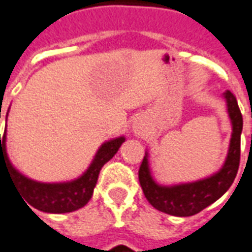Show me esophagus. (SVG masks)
<instances>
[{"label":"esophagus","mask_w":252,"mask_h":252,"mask_svg":"<svg viewBox=\"0 0 252 252\" xmlns=\"http://www.w3.org/2000/svg\"><path fill=\"white\" fill-rule=\"evenodd\" d=\"M133 130L136 134H143L144 133V126L141 124H134Z\"/></svg>","instance_id":"1"}]
</instances>
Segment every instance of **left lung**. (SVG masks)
Instances as JSON below:
<instances>
[{
	"mask_svg": "<svg viewBox=\"0 0 252 252\" xmlns=\"http://www.w3.org/2000/svg\"><path fill=\"white\" fill-rule=\"evenodd\" d=\"M223 99L227 105V113L233 132L227 156L218 172L193 182L160 185L152 176L148 160L149 155L145 152L139 170V181L145 198L155 209L174 217L194 216L216 202L233 185L241 160V133L243 119L235 96L230 91H226L223 92Z\"/></svg>",
	"mask_w": 252,
	"mask_h": 252,
	"instance_id": "obj_1",
	"label": "left lung"
}]
</instances>
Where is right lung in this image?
I'll use <instances>...</instances> for the list:
<instances>
[{
    "label": "right lung",
    "mask_w": 252,
    "mask_h": 252,
    "mask_svg": "<svg viewBox=\"0 0 252 252\" xmlns=\"http://www.w3.org/2000/svg\"><path fill=\"white\" fill-rule=\"evenodd\" d=\"M124 141L126 137L120 136L101 144L88 169L80 177L75 178L72 181L47 184V182L34 181L32 178L24 176L13 166L6 152V130H5L2 136L0 133V168L5 166L7 169L11 180L26 201V205L29 203L32 207L45 213H54V214L71 213L87 205L94 193V188L97 182L100 169L118 153L119 148L122 147Z\"/></svg>",
    "instance_id": "obj_1"
}]
</instances>
